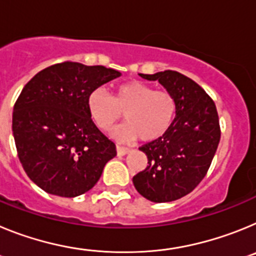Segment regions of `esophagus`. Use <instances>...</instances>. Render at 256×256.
Masks as SVG:
<instances>
[{
  "instance_id": "obj_1",
  "label": "esophagus",
  "mask_w": 256,
  "mask_h": 256,
  "mask_svg": "<svg viewBox=\"0 0 256 256\" xmlns=\"http://www.w3.org/2000/svg\"><path fill=\"white\" fill-rule=\"evenodd\" d=\"M116 152H118V155H119V156H123V155H126V154L130 152V150H128V148H122V146H119V144H118Z\"/></svg>"
}]
</instances>
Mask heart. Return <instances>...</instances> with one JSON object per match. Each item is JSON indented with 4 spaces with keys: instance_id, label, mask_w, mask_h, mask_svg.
Masks as SVG:
<instances>
[{
    "instance_id": "obj_1",
    "label": "heart",
    "mask_w": 256,
    "mask_h": 256,
    "mask_svg": "<svg viewBox=\"0 0 256 256\" xmlns=\"http://www.w3.org/2000/svg\"><path fill=\"white\" fill-rule=\"evenodd\" d=\"M87 108L100 130H108L124 112L126 123L115 130L118 138L154 141L169 130L176 116V100L170 92L154 90L138 80L119 84L112 97L97 88L90 94Z\"/></svg>"
}]
</instances>
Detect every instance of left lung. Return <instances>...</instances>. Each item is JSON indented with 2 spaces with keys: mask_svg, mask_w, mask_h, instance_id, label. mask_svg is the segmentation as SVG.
Segmentation results:
<instances>
[{
  "mask_svg": "<svg viewBox=\"0 0 256 256\" xmlns=\"http://www.w3.org/2000/svg\"><path fill=\"white\" fill-rule=\"evenodd\" d=\"M140 76L159 80L177 110L169 130L140 148L148 166L133 177V184L148 200L169 202L188 195L206 176L220 140L218 112L204 88L176 70Z\"/></svg>",
  "mask_w": 256,
  "mask_h": 256,
  "instance_id": "8db88e82",
  "label": "left lung"
}]
</instances>
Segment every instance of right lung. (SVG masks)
I'll return each instance as SVG.
<instances>
[{"label": "right lung", "mask_w": 256, "mask_h": 256, "mask_svg": "<svg viewBox=\"0 0 256 256\" xmlns=\"http://www.w3.org/2000/svg\"><path fill=\"white\" fill-rule=\"evenodd\" d=\"M119 76L101 65L64 61L40 70L20 92L12 112L18 156L28 177L47 194L83 195L116 155L114 142L92 122L87 98Z\"/></svg>", "instance_id": "right-lung-1"}]
</instances>
